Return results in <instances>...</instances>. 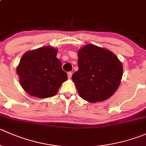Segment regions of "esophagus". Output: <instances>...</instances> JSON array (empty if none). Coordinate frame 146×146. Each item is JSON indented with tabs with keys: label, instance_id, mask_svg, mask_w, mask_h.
<instances>
[{
	"label": "esophagus",
	"instance_id": "obj_1",
	"mask_svg": "<svg viewBox=\"0 0 146 146\" xmlns=\"http://www.w3.org/2000/svg\"><path fill=\"white\" fill-rule=\"evenodd\" d=\"M68 77L69 79L71 78V77H72V73H71V72H68Z\"/></svg>",
	"mask_w": 146,
	"mask_h": 146
}]
</instances>
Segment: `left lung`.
Returning a JSON list of instances; mask_svg holds the SVG:
<instances>
[{
    "label": "left lung",
    "instance_id": "left-lung-1",
    "mask_svg": "<svg viewBox=\"0 0 146 146\" xmlns=\"http://www.w3.org/2000/svg\"><path fill=\"white\" fill-rule=\"evenodd\" d=\"M78 70L72 76L79 96L90 103L104 101L121 83L123 65L111 50L88 44L78 50Z\"/></svg>",
    "mask_w": 146,
    "mask_h": 146
}]
</instances>
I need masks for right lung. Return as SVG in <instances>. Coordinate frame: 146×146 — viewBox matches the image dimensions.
<instances>
[{"label":"right lung","instance_id":"add662e5","mask_svg":"<svg viewBox=\"0 0 146 146\" xmlns=\"http://www.w3.org/2000/svg\"><path fill=\"white\" fill-rule=\"evenodd\" d=\"M57 53V49L46 46L27 52L22 56L16 72L20 84L26 93L39 98L52 97L67 80V73L56 58Z\"/></svg>","mask_w":146,"mask_h":146}]
</instances>
